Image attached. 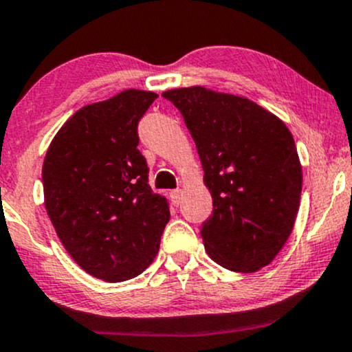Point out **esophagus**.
<instances>
[{"instance_id":"obj_1","label":"esophagus","mask_w":352,"mask_h":352,"mask_svg":"<svg viewBox=\"0 0 352 352\" xmlns=\"http://www.w3.org/2000/svg\"><path fill=\"white\" fill-rule=\"evenodd\" d=\"M181 197H183V191H181V189H175V191H171V199L175 206H179Z\"/></svg>"}]
</instances>
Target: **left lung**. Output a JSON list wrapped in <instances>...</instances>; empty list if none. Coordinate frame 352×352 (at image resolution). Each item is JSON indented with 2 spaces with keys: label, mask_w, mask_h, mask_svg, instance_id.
<instances>
[{
  "label": "left lung",
  "mask_w": 352,
  "mask_h": 352,
  "mask_svg": "<svg viewBox=\"0 0 352 352\" xmlns=\"http://www.w3.org/2000/svg\"><path fill=\"white\" fill-rule=\"evenodd\" d=\"M196 143L212 214L201 236L209 258L236 272L267 266L293 231L302 188L294 138L246 98L203 86L164 91Z\"/></svg>",
  "instance_id": "8db88e82"
}]
</instances>
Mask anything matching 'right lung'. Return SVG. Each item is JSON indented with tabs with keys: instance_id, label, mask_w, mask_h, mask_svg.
Instances as JSON below:
<instances>
[{
	"instance_id": "1",
	"label": "right lung",
	"mask_w": 352,
	"mask_h": 352,
	"mask_svg": "<svg viewBox=\"0 0 352 352\" xmlns=\"http://www.w3.org/2000/svg\"><path fill=\"white\" fill-rule=\"evenodd\" d=\"M157 98L126 89L78 109L43 163L45 206L65 250L108 283L136 278L155 261L169 221L166 197L148 183L138 123Z\"/></svg>"
}]
</instances>
